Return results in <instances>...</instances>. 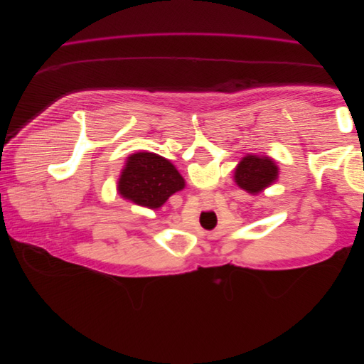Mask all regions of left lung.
Here are the masks:
<instances>
[{
  "label": "left lung",
  "instance_id": "obj_1",
  "mask_svg": "<svg viewBox=\"0 0 364 364\" xmlns=\"http://www.w3.org/2000/svg\"><path fill=\"white\" fill-rule=\"evenodd\" d=\"M234 178L241 190L258 194L278 179V167L269 156L247 155L237 165Z\"/></svg>",
  "mask_w": 364,
  "mask_h": 364
}]
</instances>
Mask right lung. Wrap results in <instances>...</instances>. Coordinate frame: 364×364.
<instances>
[{
    "label": "right lung",
    "mask_w": 364,
    "mask_h": 364,
    "mask_svg": "<svg viewBox=\"0 0 364 364\" xmlns=\"http://www.w3.org/2000/svg\"><path fill=\"white\" fill-rule=\"evenodd\" d=\"M185 181L174 165L156 153L149 151L129 156L118 181L121 196L151 209L162 206L171 194L181 191Z\"/></svg>",
    "instance_id": "obj_1"
}]
</instances>
